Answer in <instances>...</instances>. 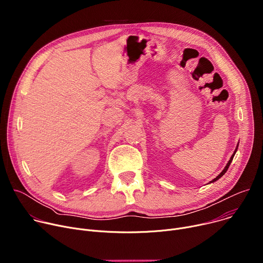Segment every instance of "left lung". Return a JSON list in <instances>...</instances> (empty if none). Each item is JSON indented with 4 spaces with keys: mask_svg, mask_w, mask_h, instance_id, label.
<instances>
[{
    "mask_svg": "<svg viewBox=\"0 0 263 263\" xmlns=\"http://www.w3.org/2000/svg\"><path fill=\"white\" fill-rule=\"evenodd\" d=\"M236 151H237V147H236V149H235V152H234V154H233V155H232V157H231V158H230V160H229V162H228V163H227V165H226V167H224V168H223V170H222V172H221V173H220V174H219V175H218V176H217V177H216V178H215V179H213V180H212V181H211V182H214V181H216V180H218V179H219V178H220V177H221V176H223V174H224V173H226V172H227V171H228V168H229V166H230V164H231V162H232V160H233V157H234V155H235V153H236Z\"/></svg>",
    "mask_w": 263,
    "mask_h": 263,
    "instance_id": "1",
    "label": "left lung"
}]
</instances>
